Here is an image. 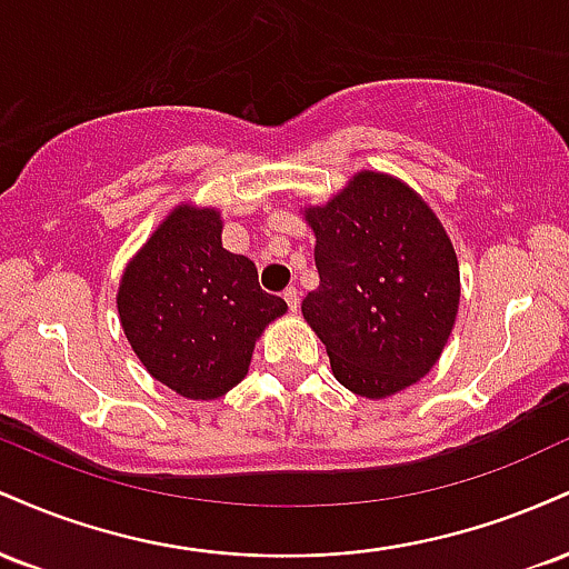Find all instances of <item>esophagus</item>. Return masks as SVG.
Listing matches in <instances>:
<instances>
[{
	"label": "esophagus",
	"mask_w": 569,
	"mask_h": 569,
	"mask_svg": "<svg viewBox=\"0 0 569 569\" xmlns=\"http://www.w3.org/2000/svg\"><path fill=\"white\" fill-rule=\"evenodd\" d=\"M283 299H286V305H289L291 312L299 310V291L293 289V286H289V289L283 291Z\"/></svg>",
	"instance_id": "34e87169"
}]
</instances>
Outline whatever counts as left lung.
I'll list each match as a JSON object with an SVG mask.
<instances>
[{"mask_svg":"<svg viewBox=\"0 0 569 569\" xmlns=\"http://www.w3.org/2000/svg\"><path fill=\"white\" fill-rule=\"evenodd\" d=\"M307 221L321 283L302 316L337 380L385 398L426 377L460 302L455 248L436 213L401 181L363 171Z\"/></svg>","mask_w":569,"mask_h":569,"instance_id":"1","label":"left lung"}]
</instances>
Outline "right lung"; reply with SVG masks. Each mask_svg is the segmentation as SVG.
I'll list each match as a JSON object with an SVG mask.
<instances>
[{
  "mask_svg": "<svg viewBox=\"0 0 569 569\" xmlns=\"http://www.w3.org/2000/svg\"><path fill=\"white\" fill-rule=\"evenodd\" d=\"M117 310L149 375L208 401L243 380L286 302L259 289L251 259L221 248L219 211L179 206L126 267Z\"/></svg>",
  "mask_w": 569,
  "mask_h": 569,
  "instance_id": "add662e5",
  "label": "right lung"
}]
</instances>
